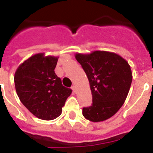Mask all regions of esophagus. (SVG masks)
Here are the masks:
<instances>
[{
  "mask_svg": "<svg viewBox=\"0 0 153 153\" xmlns=\"http://www.w3.org/2000/svg\"><path fill=\"white\" fill-rule=\"evenodd\" d=\"M72 90H73V91L74 92V93H77V88L74 85L72 86Z\"/></svg>",
  "mask_w": 153,
  "mask_h": 153,
  "instance_id": "1",
  "label": "esophagus"
}]
</instances>
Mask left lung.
Returning a JSON list of instances; mask_svg holds the SVG:
<instances>
[{
  "instance_id": "left-lung-1",
  "label": "left lung",
  "mask_w": 153,
  "mask_h": 153,
  "mask_svg": "<svg viewBox=\"0 0 153 153\" xmlns=\"http://www.w3.org/2000/svg\"><path fill=\"white\" fill-rule=\"evenodd\" d=\"M75 58L88 76L92 105L82 108V115L91 122L108 119L123 106L132 82L131 66L122 56L106 51L76 53Z\"/></svg>"
}]
</instances>
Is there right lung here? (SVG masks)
Here are the masks:
<instances>
[{"mask_svg": "<svg viewBox=\"0 0 153 153\" xmlns=\"http://www.w3.org/2000/svg\"><path fill=\"white\" fill-rule=\"evenodd\" d=\"M58 57L38 53L19 65L14 84L19 99L26 108L39 119L59 117L72 90L62 85L55 74Z\"/></svg>", "mask_w": 153, "mask_h": 153, "instance_id": "obj_1", "label": "right lung"}]
</instances>
